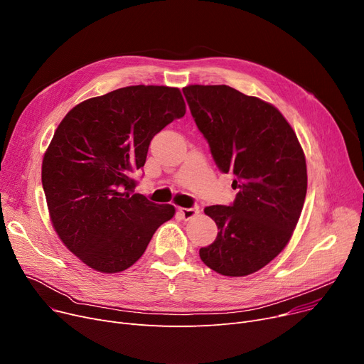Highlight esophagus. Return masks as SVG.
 I'll return each mask as SVG.
<instances>
[{
	"instance_id": "obj_1",
	"label": "esophagus",
	"mask_w": 364,
	"mask_h": 364,
	"mask_svg": "<svg viewBox=\"0 0 364 364\" xmlns=\"http://www.w3.org/2000/svg\"><path fill=\"white\" fill-rule=\"evenodd\" d=\"M178 213L183 215L184 220H190L193 218L195 215L199 214V208L198 206H192V208H180Z\"/></svg>"
}]
</instances>
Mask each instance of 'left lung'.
<instances>
[{
  "mask_svg": "<svg viewBox=\"0 0 364 364\" xmlns=\"http://www.w3.org/2000/svg\"><path fill=\"white\" fill-rule=\"evenodd\" d=\"M192 117L237 188L230 206L205 208L218 235L200 247L209 269L230 277L258 272L288 245L307 195V165L292 127L270 103L228 85L183 88Z\"/></svg>",
  "mask_w": 364,
  "mask_h": 364,
  "instance_id": "1",
  "label": "left lung"
}]
</instances>
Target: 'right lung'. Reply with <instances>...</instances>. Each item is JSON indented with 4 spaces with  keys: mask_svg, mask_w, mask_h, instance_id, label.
Wrapping results in <instances>:
<instances>
[{
    "mask_svg": "<svg viewBox=\"0 0 364 364\" xmlns=\"http://www.w3.org/2000/svg\"><path fill=\"white\" fill-rule=\"evenodd\" d=\"M186 113L178 88L131 85L68 112L43 159V187L55 233L100 273L127 270L158 227L176 214L134 193L151 139Z\"/></svg>",
    "mask_w": 364,
    "mask_h": 364,
    "instance_id": "right-lung-1",
    "label": "right lung"
}]
</instances>
